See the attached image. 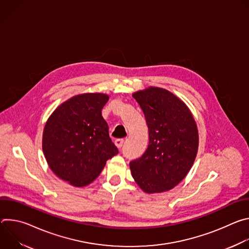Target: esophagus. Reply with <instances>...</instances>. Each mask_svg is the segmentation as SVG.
I'll use <instances>...</instances> for the list:
<instances>
[{"instance_id":"34e87169","label":"esophagus","mask_w":249,"mask_h":249,"mask_svg":"<svg viewBox=\"0 0 249 249\" xmlns=\"http://www.w3.org/2000/svg\"><path fill=\"white\" fill-rule=\"evenodd\" d=\"M123 143H124V140H123V139H116V140L114 141V144H115V146H116L118 149H120V148L123 146Z\"/></svg>"}]
</instances>
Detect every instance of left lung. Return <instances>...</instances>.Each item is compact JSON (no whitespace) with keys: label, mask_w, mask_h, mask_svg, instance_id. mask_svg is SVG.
Returning a JSON list of instances; mask_svg holds the SVG:
<instances>
[{"label":"left lung","mask_w":249,"mask_h":249,"mask_svg":"<svg viewBox=\"0 0 249 249\" xmlns=\"http://www.w3.org/2000/svg\"><path fill=\"white\" fill-rule=\"evenodd\" d=\"M145 114L149 146L130 162L134 180L148 194L168 191L191 169L199 134L188 106L167 89L150 87L133 93Z\"/></svg>","instance_id":"8db88e82"}]
</instances>
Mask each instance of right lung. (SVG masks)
<instances>
[{"mask_svg": "<svg viewBox=\"0 0 249 249\" xmlns=\"http://www.w3.org/2000/svg\"><path fill=\"white\" fill-rule=\"evenodd\" d=\"M109 96L82 93L66 100L48 118L42 150L51 170L76 187L91 183L106 160L118 154L101 110Z\"/></svg>", "mask_w": 249, "mask_h": 249, "instance_id": "right-lung-1", "label": "right lung"}]
</instances>
